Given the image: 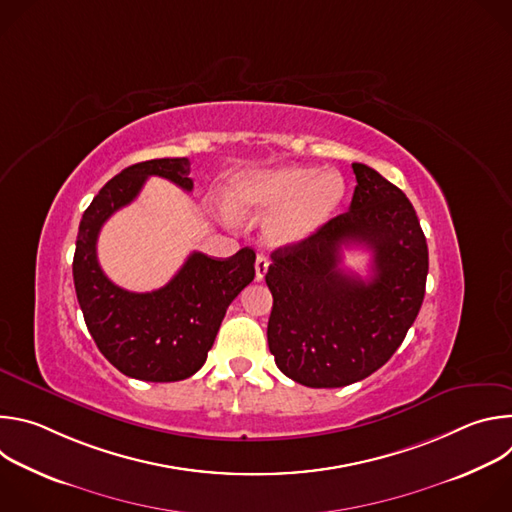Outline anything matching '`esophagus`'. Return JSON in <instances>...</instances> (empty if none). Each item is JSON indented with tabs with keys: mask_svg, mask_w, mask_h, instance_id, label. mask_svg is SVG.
Instances as JSON below:
<instances>
[{
	"mask_svg": "<svg viewBox=\"0 0 512 512\" xmlns=\"http://www.w3.org/2000/svg\"><path fill=\"white\" fill-rule=\"evenodd\" d=\"M267 269H269V259L265 255H257V259H255V275H257L259 281L265 277Z\"/></svg>",
	"mask_w": 512,
	"mask_h": 512,
	"instance_id": "1",
	"label": "esophagus"
}]
</instances>
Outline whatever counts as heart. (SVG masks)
I'll return each mask as SVG.
<instances>
[{
  "instance_id": "1",
  "label": "heart",
  "mask_w": 512,
  "mask_h": 512,
  "mask_svg": "<svg viewBox=\"0 0 512 512\" xmlns=\"http://www.w3.org/2000/svg\"><path fill=\"white\" fill-rule=\"evenodd\" d=\"M344 192V180L336 172L281 166L235 178L223 202L231 218L271 214L263 235L267 243L285 247L318 233L340 208Z\"/></svg>"
}]
</instances>
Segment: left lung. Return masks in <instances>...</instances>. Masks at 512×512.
Returning <instances> with one entry per match:
<instances>
[{"instance_id":"1","label":"left lung","mask_w":512,"mask_h":512,"mask_svg":"<svg viewBox=\"0 0 512 512\" xmlns=\"http://www.w3.org/2000/svg\"><path fill=\"white\" fill-rule=\"evenodd\" d=\"M348 212L302 243L271 253L269 350L279 371L306 387L367 379L395 354L425 296L427 243L409 198L377 170L352 164ZM374 253L371 280L348 276L341 247Z\"/></svg>"}]
</instances>
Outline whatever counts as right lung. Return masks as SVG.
<instances>
[{"label": "right lung", "instance_id": "1", "mask_svg": "<svg viewBox=\"0 0 512 512\" xmlns=\"http://www.w3.org/2000/svg\"><path fill=\"white\" fill-rule=\"evenodd\" d=\"M188 174V158L133 164L99 190L79 225L72 277L85 324L103 356L131 379L174 383L192 377L227 308L255 277V253L247 247L229 259L194 251L164 287L148 294L127 291L103 273L97 239L107 218L133 202L150 176L190 192Z\"/></svg>", "mask_w": 512, "mask_h": 512}]
</instances>
